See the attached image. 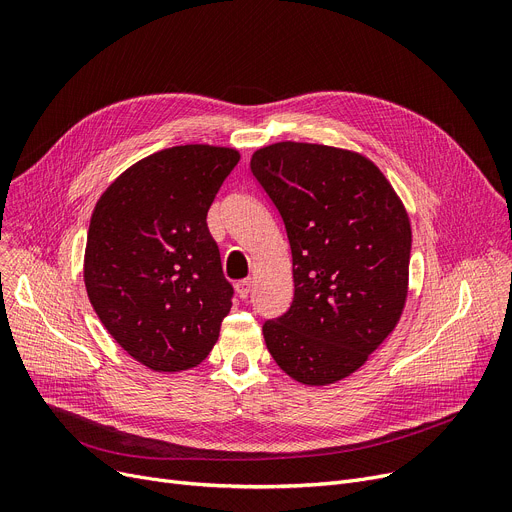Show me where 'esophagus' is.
Segmentation results:
<instances>
[{
    "mask_svg": "<svg viewBox=\"0 0 512 512\" xmlns=\"http://www.w3.org/2000/svg\"><path fill=\"white\" fill-rule=\"evenodd\" d=\"M251 286H253V282H251V280H242V282H238V284H236V294H238V297H240L242 301L249 299Z\"/></svg>",
    "mask_w": 512,
    "mask_h": 512,
    "instance_id": "obj_1",
    "label": "esophagus"
}]
</instances>
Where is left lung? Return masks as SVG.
Masks as SVG:
<instances>
[{
    "label": "left lung",
    "instance_id": "obj_1",
    "mask_svg": "<svg viewBox=\"0 0 512 512\" xmlns=\"http://www.w3.org/2000/svg\"><path fill=\"white\" fill-rule=\"evenodd\" d=\"M251 172L280 211L294 299L263 324L267 351L292 380L328 386L355 373L407 303L411 222L371 159L317 143H274Z\"/></svg>",
    "mask_w": 512,
    "mask_h": 512
}]
</instances>
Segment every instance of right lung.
I'll return each instance as SVG.
<instances>
[{
	"mask_svg": "<svg viewBox=\"0 0 512 512\" xmlns=\"http://www.w3.org/2000/svg\"><path fill=\"white\" fill-rule=\"evenodd\" d=\"M240 153L215 145L161 149L99 197L87 234L85 286L105 330L141 365L197 367L232 307L207 211Z\"/></svg>",
	"mask_w": 512,
	"mask_h": 512,
	"instance_id": "1",
	"label": "right lung"
}]
</instances>
